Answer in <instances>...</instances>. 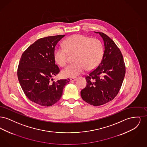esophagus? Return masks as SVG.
<instances>
[{
  "label": "esophagus",
  "mask_w": 147,
  "mask_h": 147,
  "mask_svg": "<svg viewBox=\"0 0 147 147\" xmlns=\"http://www.w3.org/2000/svg\"><path fill=\"white\" fill-rule=\"evenodd\" d=\"M77 78H74V77H72V78H70V81L71 82H73V81H75L77 79Z\"/></svg>",
  "instance_id": "esophagus-1"
}]
</instances>
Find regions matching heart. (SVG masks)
I'll return each mask as SVG.
<instances>
[{
	"instance_id": "heart-1",
	"label": "heart",
	"mask_w": 147,
	"mask_h": 147,
	"mask_svg": "<svg viewBox=\"0 0 147 147\" xmlns=\"http://www.w3.org/2000/svg\"><path fill=\"white\" fill-rule=\"evenodd\" d=\"M63 47H57L54 51V58L60 66L67 63L68 53L74 54L73 64L62 70L65 77H75L83 73L85 70L95 68L101 62L104 53L102 42L96 38L84 35L70 36L64 41Z\"/></svg>"
}]
</instances>
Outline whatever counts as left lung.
Wrapping results in <instances>:
<instances>
[{
    "label": "left lung",
    "mask_w": 147,
    "mask_h": 147,
    "mask_svg": "<svg viewBox=\"0 0 147 147\" xmlns=\"http://www.w3.org/2000/svg\"><path fill=\"white\" fill-rule=\"evenodd\" d=\"M98 33L104 41L105 50L99 65L85 77L86 87L81 90L83 100L93 106L109 102L118 94L123 83L126 66L119 47L107 35Z\"/></svg>",
    "instance_id": "1"
}]
</instances>
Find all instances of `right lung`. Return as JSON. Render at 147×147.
I'll use <instances>...</instances> for the list:
<instances>
[{"instance_id": "obj_1", "label": "right lung", "mask_w": 147, "mask_h": 147, "mask_svg": "<svg viewBox=\"0 0 147 147\" xmlns=\"http://www.w3.org/2000/svg\"><path fill=\"white\" fill-rule=\"evenodd\" d=\"M65 35L40 38L22 53L17 74L21 88L30 100L42 106L54 105L61 98L63 88L70 79L51 82L60 71L55 63L56 45Z\"/></svg>"}]
</instances>
